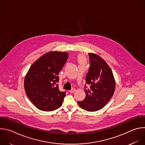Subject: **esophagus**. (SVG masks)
I'll use <instances>...</instances> for the list:
<instances>
[{"instance_id":"esophagus-1","label":"esophagus","mask_w":145,"mask_h":145,"mask_svg":"<svg viewBox=\"0 0 145 145\" xmlns=\"http://www.w3.org/2000/svg\"><path fill=\"white\" fill-rule=\"evenodd\" d=\"M75 91H76V89H75V88H73V89H71L69 92H70V93H74Z\"/></svg>"}]
</instances>
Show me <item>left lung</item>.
I'll use <instances>...</instances> for the list:
<instances>
[{"label":"left lung","mask_w":145,"mask_h":145,"mask_svg":"<svg viewBox=\"0 0 145 145\" xmlns=\"http://www.w3.org/2000/svg\"><path fill=\"white\" fill-rule=\"evenodd\" d=\"M91 64L87 74L85 86L86 98L77 101L81 108L88 111H96L104 107L114 95L115 81L106 61L97 54L89 53Z\"/></svg>","instance_id":"1"}]
</instances>
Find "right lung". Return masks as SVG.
<instances>
[{
  "label": "right lung",
  "mask_w": 145,
  "mask_h": 145,
  "mask_svg": "<svg viewBox=\"0 0 145 145\" xmlns=\"http://www.w3.org/2000/svg\"><path fill=\"white\" fill-rule=\"evenodd\" d=\"M66 52H50L32 64L24 81L27 96L39 110L52 111L63 104L65 92L59 90L58 73L67 62Z\"/></svg>",
  "instance_id": "add662e5"
}]
</instances>
